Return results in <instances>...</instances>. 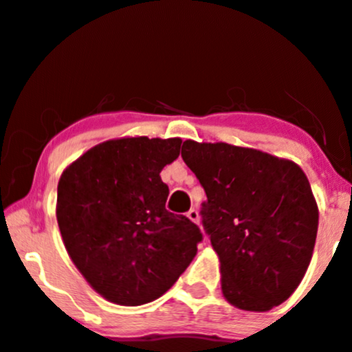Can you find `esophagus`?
<instances>
[{
	"mask_svg": "<svg viewBox=\"0 0 352 352\" xmlns=\"http://www.w3.org/2000/svg\"><path fill=\"white\" fill-rule=\"evenodd\" d=\"M187 217H188L190 219H192L193 223H198V221H200V214H198V210H197V208H192V210H190L188 213H187Z\"/></svg>",
	"mask_w": 352,
	"mask_h": 352,
	"instance_id": "esophagus-1",
	"label": "esophagus"
}]
</instances>
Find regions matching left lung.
<instances>
[{
  "label": "left lung",
  "instance_id": "8db88e82",
  "mask_svg": "<svg viewBox=\"0 0 352 352\" xmlns=\"http://www.w3.org/2000/svg\"><path fill=\"white\" fill-rule=\"evenodd\" d=\"M182 159L206 193L201 224L221 262L224 298L248 311L285 302L307 272L318 231L302 168L224 142L185 141Z\"/></svg>",
  "mask_w": 352,
  "mask_h": 352
}]
</instances>
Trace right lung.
<instances>
[{"label":"right lung","mask_w":352,"mask_h":352,"mask_svg":"<svg viewBox=\"0 0 352 352\" xmlns=\"http://www.w3.org/2000/svg\"><path fill=\"white\" fill-rule=\"evenodd\" d=\"M179 138L98 144L62 173L57 221L70 259L118 305L149 303L185 272L200 228L165 208L160 170L180 154Z\"/></svg>","instance_id":"obj_1"}]
</instances>
